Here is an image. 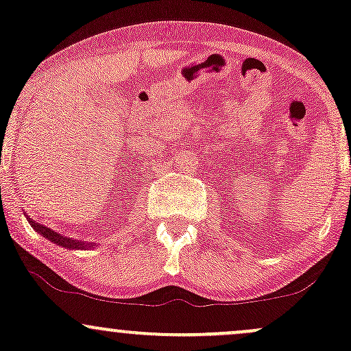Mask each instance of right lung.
<instances>
[{
  "label": "right lung",
  "mask_w": 351,
  "mask_h": 351,
  "mask_svg": "<svg viewBox=\"0 0 351 351\" xmlns=\"http://www.w3.org/2000/svg\"><path fill=\"white\" fill-rule=\"evenodd\" d=\"M27 220H29L31 227L34 228V230L39 232V234L43 235L45 239L51 240L53 243H56V245H61V247H66V249H88V247L93 245V243H86L82 242V240H74L73 237H64V235L58 234V232L51 230V228L45 227V226H39L38 222H34V220H31L29 217H27Z\"/></svg>",
  "instance_id": "add662e5"
}]
</instances>
